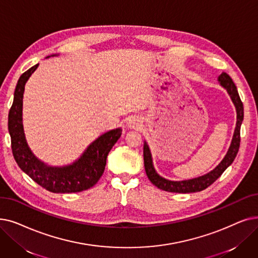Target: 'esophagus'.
Masks as SVG:
<instances>
[{"label":"esophagus","mask_w":258,"mask_h":258,"mask_svg":"<svg viewBox=\"0 0 258 258\" xmlns=\"http://www.w3.org/2000/svg\"><path fill=\"white\" fill-rule=\"evenodd\" d=\"M141 125V119L137 116H133L126 121V126L130 128H138Z\"/></svg>","instance_id":"1"}]
</instances>
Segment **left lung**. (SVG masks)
Returning a JSON list of instances; mask_svg holds the SVG:
<instances>
[{
    "label": "left lung",
    "mask_w": 258,
    "mask_h": 258,
    "mask_svg": "<svg viewBox=\"0 0 258 258\" xmlns=\"http://www.w3.org/2000/svg\"><path fill=\"white\" fill-rule=\"evenodd\" d=\"M218 82L229 94L232 102L235 106V109H236V115H237L236 126H235L233 138L226 156L223 157V159L219 162V164L215 167V169H213L211 172L196 178L175 181V180H170V179H166L157 173L153 163V157H152L151 150L149 148L148 142L144 141V144H143L144 169H145V173H147L150 179V181L155 186H157L160 189H163V191L172 192V193L200 192L203 191V189L207 188L208 186H210L217 178H219L220 175L225 172L234 161L235 157H236L238 153L239 143H240V126L243 120V105L239 98L237 88L235 86L234 82L231 79V77L228 74L222 73L218 77Z\"/></svg>",
    "instance_id": "1"
}]
</instances>
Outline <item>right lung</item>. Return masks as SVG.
Masks as SVG:
<instances>
[{"label":"right lung","mask_w":258,"mask_h":258,"mask_svg":"<svg viewBox=\"0 0 258 258\" xmlns=\"http://www.w3.org/2000/svg\"><path fill=\"white\" fill-rule=\"evenodd\" d=\"M59 54H51L46 58ZM39 64L20 77L8 114L11 149L20 169L33 181L52 193H77L94 186L102 176L109 151L120 138L121 127L110 130L94 140L74 162L53 166L40 160L27 143L23 126V94L25 84Z\"/></svg>","instance_id":"add662e5"}]
</instances>
